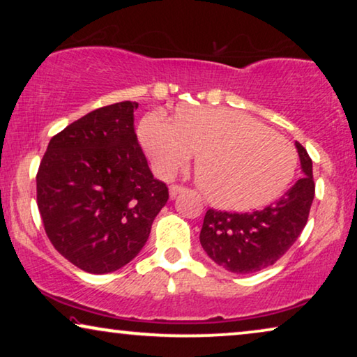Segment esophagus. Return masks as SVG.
<instances>
[{
    "label": "esophagus",
    "mask_w": 357,
    "mask_h": 357,
    "mask_svg": "<svg viewBox=\"0 0 357 357\" xmlns=\"http://www.w3.org/2000/svg\"><path fill=\"white\" fill-rule=\"evenodd\" d=\"M185 187H182V185H170L169 187V195H170V198H175L177 197L178 193H183L185 192Z\"/></svg>",
    "instance_id": "34e87169"
}]
</instances>
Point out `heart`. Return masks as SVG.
Instances as JSON below:
<instances>
[{"instance_id":"1","label":"heart","mask_w":357,"mask_h":357,"mask_svg":"<svg viewBox=\"0 0 357 357\" xmlns=\"http://www.w3.org/2000/svg\"><path fill=\"white\" fill-rule=\"evenodd\" d=\"M138 135L162 178L174 177L199 154L204 197L229 211H250L273 202L289 185L297 164L294 146L284 136L229 109L182 107L175 120L151 112Z\"/></svg>"}]
</instances>
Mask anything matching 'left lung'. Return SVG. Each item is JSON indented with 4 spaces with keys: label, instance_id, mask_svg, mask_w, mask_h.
Instances as JSON below:
<instances>
[{
    "label": "left lung",
    "instance_id": "1",
    "mask_svg": "<svg viewBox=\"0 0 357 357\" xmlns=\"http://www.w3.org/2000/svg\"><path fill=\"white\" fill-rule=\"evenodd\" d=\"M299 180L270 206L253 213L208 209L199 242L214 263L237 275L260 271L289 250L304 231L315 197L312 159L296 141Z\"/></svg>",
    "mask_w": 357,
    "mask_h": 357
}]
</instances>
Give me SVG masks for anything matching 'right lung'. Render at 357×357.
I'll return each instance as SVG.
<instances>
[{
	"label": "right lung",
	"mask_w": 357,
	"mask_h": 357,
	"mask_svg": "<svg viewBox=\"0 0 357 357\" xmlns=\"http://www.w3.org/2000/svg\"><path fill=\"white\" fill-rule=\"evenodd\" d=\"M138 104L119 102L73 121L48 143L37 204L53 247L81 270H120L148 241L169 199L135 133Z\"/></svg>",
	"instance_id": "1"
}]
</instances>
